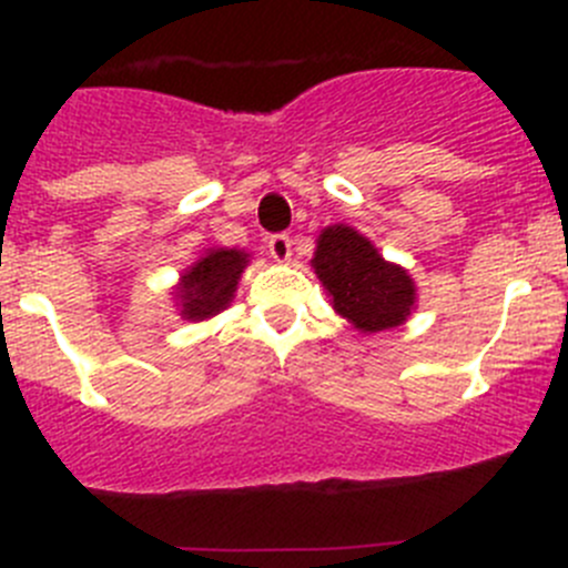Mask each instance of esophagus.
Instances as JSON below:
<instances>
[{
    "instance_id": "esophagus-1",
    "label": "esophagus",
    "mask_w": 568,
    "mask_h": 568,
    "mask_svg": "<svg viewBox=\"0 0 568 568\" xmlns=\"http://www.w3.org/2000/svg\"><path fill=\"white\" fill-rule=\"evenodd\" d=\"M268 255H272L277 263L291 261V236H285V233H274V236L268 239Z\"/></svg>"
}]
</instances>
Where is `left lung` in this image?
Returning <instances> with one entry per match:
<instances>
[{"mask_svg":"<svg viewBox=\"0 0 568 568\" xmlns=\"http://www.w3.org/2000/svg\"><path fill=\"white\" fill-rule=\"evenodd\" d=\"M311 263L332 296L335 313L354 324V329L368 335L393 329L415 311L417 291L409 272L385 261L354 227H324Z\"/></svg>","mask_w":568,"mask_h":568,"instance_id":"obj_1","label":"left lung"}]
</instances>
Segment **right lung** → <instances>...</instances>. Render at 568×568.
<instances>
[{
    "label": "right lung",
    "instance_id": "obj_1",
    "mask_svg": "<svg viewBox=\"0 0 568 568\" xmlns=\"http://www.w3.org/2000/svg\"><path fill=\"white\" fill-rule=\"evenodd\" d=\"M250 255L244 250H209L181 274L175 285V300L181 318L205 321L225 311L233 302Z\"/></svg>",
    "mask_w": 568,
    "mask_h": 568
}]
</instances>
